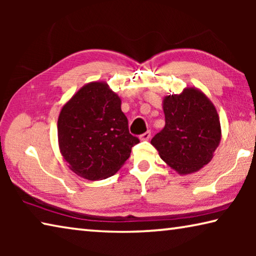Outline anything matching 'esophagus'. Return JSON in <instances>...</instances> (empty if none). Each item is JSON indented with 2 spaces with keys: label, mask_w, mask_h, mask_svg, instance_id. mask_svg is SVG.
Listing matches in <instances>:
<instances>
[{
  "label": "esophagus",
  "mask_w": 256,
  "mask_h": 256,
  "mask_svg": "<svg viewBox=\"0 0 256 256\" xmlns=\"http://www.w3.org/2000/svg\"><path fill=\"white\" fill-rule=\"evenodd\" d=\"M150 136H151V132H150V131H146V133L141 134V136H140V140H142V141H146V140H149Z\"/></svg>",
  "instance_id": "obj_1"
}]
</instances>
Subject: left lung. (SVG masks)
I'll return each instance as SVG.
<instances>
[{"instance_id": "8db88e82", "label": "left lung", "mask_w": 256, "mask_h": 256, "mask_svg": "<svg viewBox=\"0 0 256 256\" xmlns=\"http://www.w3.org/2000/svg\"><path fill=\"white\" fill-rule=\"evenodd\" d=\"M166 124L151 140L164 162L180 175L200 170L211 162L222 140L216 107L196 86L162 99Z\"/></svg>"}]
</instances>
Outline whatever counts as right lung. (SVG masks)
<instances>
[{
  "instance_id": "add662e5",
  "label": "right lung",
  "mask_w": 256,
  "mask_h": 256,
  "mask_svg": "<svg viewBox=\"0 0 256 256\" xmlns=\"http://www.w3.org/2000/svg\"><path fill=\"white\" fill-rule=\"evenodd\" d=\"M120 96L106 82L92 81L64 104L58 120L60 152L68 167L88 180L120 170L138 138L128 132Z\"/></svg>"
}]
</instances>
